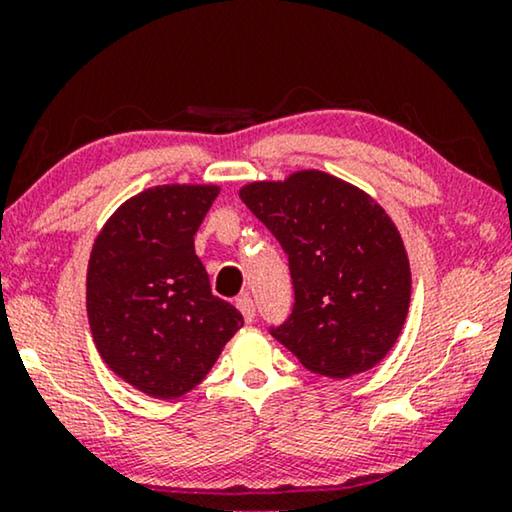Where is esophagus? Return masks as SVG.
<instances>
[{
	"label": "esophagus",
	"mask_w": 512,
	"mask_h": 512,
	"mask_svg": "<svg viewBox=\"0 0 512 512\" xmlns=\"http://www.w3.org/2000/svg\"><path fill=\"white\" fill-rule=\"evenodd\" d=\"M237 310L242 312L244 321H254V317H256V303L249 296L237 298Z\"/></svg>",
	"instance_id": "obj_1"
}]
</instances>
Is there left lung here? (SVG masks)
<instances>
[{
	"mask_svg": "<svg viewBox=\"0 0 512 512\" xmlns=\"http://www.w3.org/2000/svg\"><path fill=\"white\" fill-rule=\"evenodd\" d=\"M240 198L289 256L296 305L272 335L317 375L352 377L396 345L410 310V258L373 195L321 170L251 181Z\"/></svg>",
	"mask_w": 512,
	"mask_h": 512,
	"instance_id": "1",
	"label": "left lung"
}]
</instances>
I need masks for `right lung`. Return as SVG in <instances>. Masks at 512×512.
I'll return each mask as SVG.
<instances>
[{
	"instance_id": "add662e5",
	"label": "right lung",
	"mask_w": 512,
	"mask_h": 512,
	"mask_svg": "<svg viewBox=\"0 0 512 512\" xmlns=\"http://www.w3.org/2000/svg\"><path fill=\"white\" fill-rule=\"evenodd\" d=\"M221 188L163 184L132 195L97 233L86 307L109 370L142 394L170 401L191 391L244 319L216 298L193 235Z\"/></svg>"
}]
</instances>
